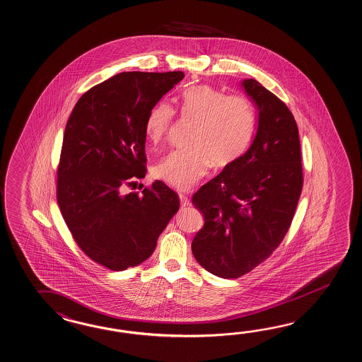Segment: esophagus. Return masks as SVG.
Segmentation results:
<instances>
[{
	"label": "esophagus",
	"mask_w": 362,
	"mask_h": 362,
	"mask_svg": "<svg viewBox=\"0 0 362 362\" xmlns=\"http://www.w3.org/2000/svg\"><path fill=\"white\" fill-rule=\"evenodd\" d=\"M179 199H180V205H182V206H188V205H189V199H188V196H185L183 193H180V194H179Z\"/></svg>",
	"instance_id": "1"
}]
</instances>
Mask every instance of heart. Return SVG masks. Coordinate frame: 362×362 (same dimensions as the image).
<instances>
[{
	"label": "heart",
	"mask_w": 362,
	"mask_h": 362,
	"mask_svg": "<svg viewBox=\"0 0 362 362\" xmlns=\"http://www.w3.org/2000/svg\"><path fill=\"white\" fill-rule=\"evenodd\" d=\"M180 112L194 122L187 149L168 153L156 163L153 174L163 183L188 189L206 174L210 165L223 169L245 152L256 124V112L248 97L226 96L208 84L185 89L180 96ZM175 112L168 101H160L146 115L145 135L160 144L169 135Z\"/></svg>",
	"instance_id": "1"
}]
</instances>
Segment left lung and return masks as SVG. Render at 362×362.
I'll use <instances>...</instances> for the list:
<instances>
[{
	"label": "left lung",
	"mask_w": 362,
	"mask_h": 362,
	"mask_svg": "<svg viewBox=\"0 0 362 362\" xmlns=\"http://www.w3.org/2000/svg\"><path fill=\"white\" fill-rule=\"evenodd\" d=\"M241 88L258 112L248 151L202 185L193 205L205 218L192 241L197 262L219 278H239L269 257L288 231L303 188L296 121L255 79Z\"/></svg>",
	"instance_id": "8db88e82"
}]
</instances>
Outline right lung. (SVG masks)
Segmentation results:
<instances>
[{
	"label": "right lung",
	"instance_id": "1",
	"mask_svg": "<svg viewBox=\"0 0 362 362\" xmlns=\"http://www.w3.org/2000/svg\"><path fill=\"white\" fill-rule=\"evenodd\" d=\"M183 78L182 71L117 74L86 92L66 124L57 201L81 250L114 272L151 257L180 206L161 180L141 194L123 189L146 173L148 112Z\"/></svg>",
	"mask_w": 362,
	"mask_h": 362
}]
</instances>
